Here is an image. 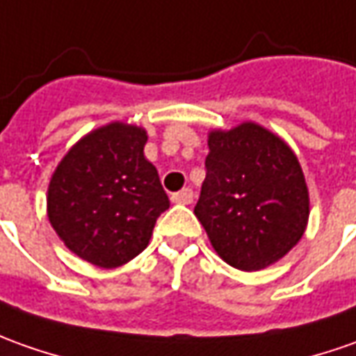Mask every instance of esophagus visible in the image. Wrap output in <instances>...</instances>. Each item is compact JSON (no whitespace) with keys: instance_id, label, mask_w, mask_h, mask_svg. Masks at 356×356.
I'll return each instance as SVG.
<instances>
[{"instance_id":"obj_1","label":"esophagus","mask_w":356,"mask_h":356,"mask_svg":"<svg viewBox=\"0 0 356 356\" xmlns=\"http://www.w3.org/2000/svg\"><path fill=\"white\" fill-rule=\"evenodd\" d=\"M171 200L177 202V204H191V202H193V191H191V188H183V191L175 193V195L171 197Z\"/></svg>"}]
</instances>
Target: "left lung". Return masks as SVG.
<instances>
[{"mask_svg": "<svg viewBox=\"0 0 356 356\" xmlns=\"http://www.w3.org/2000/svg\"><path fill=\"white\" fill-rule=\"evenodd\" d=\"M195 216L212 248L239 270H259L302 238L310 198L298 159L279 136L243 122L209 136Z\"/></svg>", "mask_w": 356, "mask_h": 356, "instance_id": "left-lung-1", "label": "left lung"}]
</instances>
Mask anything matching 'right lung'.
<instances>
[{"instance_id": "add662e5", "label": "right lung", "mask_w": 356, "mask_h": 356, "mask_svg": "<svg viewBox=\"0 0 356 356\" xmlns=\"http://www.w3.org/2000/svg\"><path fill=\"white\" fill-rule=\"evenodd\" d=\"M144 128L113 122L81 138L54 171L48 218L60 239L91 265L120 267L146 249L169 198L144 158Z\"/></svg>"}]
</instances>
